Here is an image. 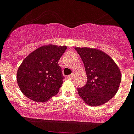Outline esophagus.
I'll list each match as a JSON object with an SVG mask.
<instances>
[{
  "instance_id": "34e87169",
  "label": "esophagus",
  "mask_w": 134,
  "mask_h": 134,
  "mask_svg": "<svg viewBox=\"0 0 134 134\" xmlns=\"http://www.w3.org/2000/svg\"><path fill=\"white\" fill-rule=\"evenodd\" d=\"M74 75H75V73L73 72L72 74H71V75H68V76H67V77H68L69 79H72V77H74Z\"/></svg>"
}]
</instances>
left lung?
Returning a JSON list of instances; mask_svg holds the SVG:
<instances>
[{
    "instance_id": "obj_1",
    "label": "left lung",
    "mask_w": 134,
    "mask_h": 134,
    "mask_svg": "<svg viewBox=\"0 0 134 134\" xmlns=\"http://www.w3.org/2000/svg\"><path fill=\"white\" fill-rule=\"evenodd\" d=\"M83 61L86 84L77 89L82 99L89 106L102 105L118 92L121 82L119 67L104 52L91 48H75Z\"/></svg>"
}]
</instances>
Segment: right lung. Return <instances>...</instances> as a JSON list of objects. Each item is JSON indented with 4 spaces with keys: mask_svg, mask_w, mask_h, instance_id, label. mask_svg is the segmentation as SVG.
Instances as JSON below:
<instances>
[{
    "mask_svg": "<svg viewBox=\"0 0 134 134\" xmlns=\"http://www.w3.org/2000/svg\"><path fill=\"white\" fill-rule=\"evenodd\" d=\"M67 46L48 45L38 48L23 60L16 79L24 95L37 102H46L59 91L64 76L58 64Z\"/></svg>",
    "mask_w": 134,
    "mask_h": 134,
    "instance_id": "right-lung-1",
    "label": "right lung"
}]
</instances>
